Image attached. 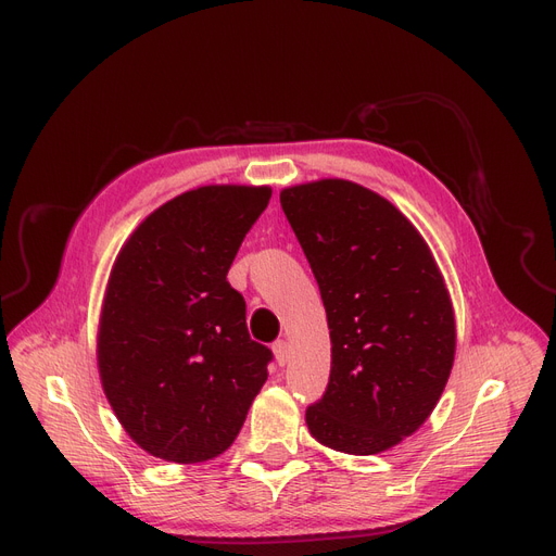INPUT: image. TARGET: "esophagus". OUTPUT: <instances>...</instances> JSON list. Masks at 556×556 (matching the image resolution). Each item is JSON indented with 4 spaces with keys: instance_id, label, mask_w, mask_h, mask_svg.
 <instances>
[{
    "instance_id": "obj_1",
    "label": "esophagus",
    "mask_w": 556,
    "mask_h": 556,
    "mask_svg": "<svg viewBox=\"0 0 556 556\" xmlns=\"http://www.w3.org/2000/svg\"><path fill=\"white\" fill-rule=\"evenodd\" d=\"M273 354H275V361L283 367L290 361V344L286 340H277L273 344Z\"/></svg>"
}]
</instances>
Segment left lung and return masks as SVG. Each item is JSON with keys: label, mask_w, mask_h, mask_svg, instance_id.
I'll return each instance as SVG.
<instances>
[{"label": "left lung", "mask_w": 556, "mask_h": 556, "mask_svg": "<svg viewBox=\"0 0 556 556\" xmlns=\"http://www.w3.org/2000/svg\"><path fill=\"white\" fill-rule=\"evenodd\" d=\"M279 200L331 333L329 386L306 426L333 451L383 453L419 430L451 376L455 313L444 277L417 227L356 182H306Z\"/></svg>", "instance_id": "8db88e82"}]
</instances>
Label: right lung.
Returning <instances> with one entry per match:
<instances>
[{"label": "right lung", "mask_w": 556, "mask_h": 556, "mask_svg": "<svg viewBox=\"0 0 556 556\" xmlns=\"http://www.w3.org/2000/svg\"><path fill=\"white\" fill-rule=\"evenodd\" d=\"M270 187L210 185L164 202L112 266L97 338L103 392L130 440L195 464L231 446L268 378L227 273Z\"/></svg>", "instance_id": "right-lung-1"}]
</instances>
